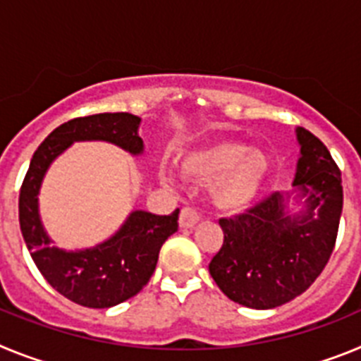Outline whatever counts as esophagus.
<instances>
[{"label": "esophagus", "mask_w": 361, "mask_h": 361, "mask_svg": "<svg viewBox=\"0 0 361 361\" xmlns=\"http://www.w3.org/2000/svg\"><path fill=\"white\" fill-rule=\"evenodd\" d=\"M199 213L195 212L193 208H190V206H186V208L180 209V216H178V226L184 229L188 228H193V226L199 222Z\"/></svg>", "instance_id": "obj_1"}]
</instances>
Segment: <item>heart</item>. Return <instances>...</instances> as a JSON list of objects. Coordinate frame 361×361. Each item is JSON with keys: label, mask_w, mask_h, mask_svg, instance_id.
I'll list each match as a JSON object with an SVG mask.
<instances>
[{"label": "heart", "mask_w": 361, "mask_h": 361, "mask_svg": "<svg viewBox=\"0 0 361 361\" xmlns=\"http://www.w3.org/2000/svg\"><path fill=\"white\" fill-rule=\"evenodd\" d=\"M188 177L212 183V199L222 212L237 213L257 199L269 173V159L242 142L220 141L188 153L183 161ZM166 177V173H162Z\"/></svg>", "instance_id": "1"}]
</instances>
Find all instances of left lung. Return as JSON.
Returning <instances> with one entry per match:
<instances>
[{
    "label": "left lung",
    "instance_id": "obj_1",
    "mask_svg": "<svg viewBox=\"0 0 361 361\" xmlns=\"http://www.w3.org/2000/svg\"><path fill=\"white\" fill-rule=\"evenodd\" d=\"M300 159L293 186L305 197L298 215L273 193L245 213L220 219L224 242L209 275L229 300L273 309L309 289L329 262L342 216V173L329 149L309 130L296 128Z\"/></svg>",
    "mask_w": 361,
    "mask_h": 361
}]
</instances>
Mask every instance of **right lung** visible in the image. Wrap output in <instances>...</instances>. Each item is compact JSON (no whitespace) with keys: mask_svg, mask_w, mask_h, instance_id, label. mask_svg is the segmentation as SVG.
Here are the masks:
<instances>
[{"mask_svg":"<svg viewBox=\"0 0 361 361\" xmlns=\"http://www.w3.org/2000/svg\"><path fill=\"white\" fill-rule=\"evenodd\" d=\"M139 124L141 117L117 111L78 117L57 126L34 153L19 191V226L32 260L57 293L85 307H111L145 288L157 266L162 244L177 231L178 209L170 215L135 209L103 244L65 251L50 244L41 224V183L54 159L75 141H106L141 155L145 145L137 133Z\"/></svg>","mask_w":361,"mask_h":361,"instance_id":"right-lung-1","label":"right lung"}]
</instances>
